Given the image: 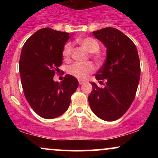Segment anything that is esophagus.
Here are the masks:
<instances>
[{
  "instance_id": "1",
  "label": "esophagus",
  "mask_w": 158,
  "mask_h": 158,
  "mask_svg": "<svg viewBox=\"0 0 158 158\" xmlns=\"http://www.w3.org/2000/svg\"><path fill=\"white\" fill-rule=\"evenodd\" d=\"M79 85H83L85 83V81H83V80H79Z\"/></svg>"
}]
</instances>
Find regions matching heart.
I'll return each mask as SVG.
<instances>
[{
	"instance_id": "1",
	"label": "heart",
	"mask_w": 158,
	"mask_h": 158,
	"mask_svg": "<svg viewBox=\"0 0 158 158\" xmlns=\"http://www.w3.org/2000/svg\"><path fill=\"white\" fill-rule=\"evenodd\" d=\"M78 42L82 48H84L88 52H90V57L98 64H101L103 60L102 55L99 52L100 45L95 39L91 37H87L85 39L78 40ZM72 53V45L70 43L65 44L63 49L62 55L65 61L70 59ZM94 68L91 63L88 62L85 64L76 63L70 66L68 69V72L70 75L79 79H85L88 77L90 73L94 71Z\"/></svg>"
}]
</instances>
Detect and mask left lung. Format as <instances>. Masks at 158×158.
<instances>
[{
	"label": "left lung",
	"mask_w": 158,
	"mask_h": 158,
	"mask_svg": "<svg viewBox=\"0 0 158 158\" xmlns=\"http://www.w3.org/2000/svg\"><path fill=\"white\" fill-rule=\"evenodd\" d=\"M93 34L107 49L106 61L95 75L97 80L106 81V86L90 82L88 102L99 118L110 122L120 118L135 99L140 77L138 52L133 41L117 29L106 27Z\"/></svg>",
	"instance_id": "1"
}]
</instances>
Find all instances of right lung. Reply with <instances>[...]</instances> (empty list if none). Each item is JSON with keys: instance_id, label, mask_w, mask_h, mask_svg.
I'll return each instance as SVG.
<instances>
[{"instance_id": "right-lung-1", "label": "right lung", "mask_w": 158, "mask_h": 158, "mask_svg": "<svg viewBox=\"0 0 158 158\" xmlns=\"http://www.w3.org/2000/svg\"><path fill=\"white\" fill-rule=\"evenodd\" d=\"M72 35L48 27L40 29L21 50L19 72L23 93L34 111L43 118L53 119L64 114L79 85L77 79L68 74L61 82L53 80L62 64L65 43Z\"/></svg>"}]
</instances>
